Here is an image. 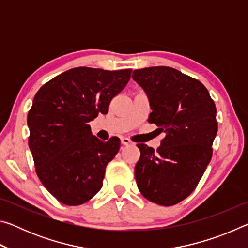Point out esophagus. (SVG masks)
Here are the masks:
<instances>
[{"label":"esophagus","instance_id":"obj_1","mask_svg":"<svg viewBox=\"0 0 248 248\" xmlns=\"http://www.w3.org/2000/svg\"><path fill=\"white\" fill-rule=\"evenodd\" d=\"M121 143L124 145H129V144H132V141L128 139V138H121Z\"/></svg>","mask_w":248,"mask_h":248}]
</instances>
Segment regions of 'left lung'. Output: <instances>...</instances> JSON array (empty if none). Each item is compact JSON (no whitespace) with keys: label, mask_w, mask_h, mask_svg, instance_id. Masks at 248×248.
I'll list each match as a JSON object with an SVG mask.
<instances>
[{"label":"left lung","mask_w":248,"mask_h":248,"mask_svg":"<svg viewBox=\"0 0 248 248\" xmlns=\"http://www.w3.org/2000/svg\"><path fill=\"white\" fill-rule=\"evenodd\" d=\"M152 109L148 121L165 132L156 151L140 149L134 176L142 196L159 205L186 199L211 161L217 132V108L202 83L170 66L134 70Z\"/></svg>","instance_id":"obj_1"}]
</instances>
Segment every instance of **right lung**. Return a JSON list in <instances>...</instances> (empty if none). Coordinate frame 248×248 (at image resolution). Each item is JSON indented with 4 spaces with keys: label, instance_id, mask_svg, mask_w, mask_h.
Masks as SVG:
<instances>
[{
    "label": "right lung",
    "instance_id": "right-lung-1",
    "mask_svg": "<svg viewBox=\"0 0 248 248\" xmlns=\"http://www.w3.org/2000/svg\"><path fill=\"white\" fill-rule=\"evenodd\" d=\"M131 72L79 66L50 79L33 97L27 116L28 145L37 176L61 203H85L102 188L120 140L100 141L89 123L107 114Z\"/></svg>",
    "mask_w": 248,
    "mask_h": 248
}]
</instances>
